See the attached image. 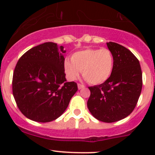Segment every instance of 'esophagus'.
Segmentation results:
<instances>
[{"label": "esophagus", "mask_w": 155, "mask_h": 155, "mask_svg": "<svg viewBox=\"0 0 155 155\" xmlns=\"http://www.w3.org/2000/svg\"><path fill=\"white\" fill-rule=\"evenodd\" d=\"M85 86L84 85H82V84H80V83H79L78 84V88L79 89H82V88H84V87H85Z\"/></svg>", "instance_id": "1"}]
</instances>
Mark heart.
<instances>
[{
  "instance_id": "heart-1",
  "label": "heart",
  "mask_w": 155,
  "mask_h": 155,
  "mask_svg": "<svg viewBox=\"0 0 155 155\" xmlns=\"http://www.w3.org/2000/svg\"><path fill=\"white\" fill-rule=\"evenodd\" d=\"M114 67V57L107 48H86L76 51L72 55L71 61H64V68L70 80H75L82 71V76L88 83L98 85L106 82Z\"/></svg>"
}]
</instances>
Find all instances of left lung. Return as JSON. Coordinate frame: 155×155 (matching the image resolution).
Wrapping results in <instances>:
<instances>
[{
	"mask_svg": "<svg viewBox=\"0 0 155 155\" xmlns=\"http://www.w3.org/2000/svg\"><path fill=\"white\" fill-rule=\"evenodd\" d=\"M107 44L113 54V70L104 83L88 87L87 106L95 118L112 123L126 118L135 109L143 87V73L140 61L129 49L113 42Z\"/></svg>",
	"mask_w": 155,
	"mask_h": 155,
	"instance_id": "1",
	"label": "left lung"
}]
</instances>
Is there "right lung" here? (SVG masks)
I'll return each instance as SVG.
<instances>
[{"instance_id": "right-lung-1", "label": "right lung", "mask_w": 155, "mask_h": 155, "mask_svg": "<svg viewBox=\"0 0 155 155\" xmlns=\"http://www.w3.org/2000/svg\"><path fill=\"white\" fill-rule=\"evenodd\" d=\"M64 46L48 42L26 51L12 76V94L21 113L32 121L49 122L64 113L77 84L65 78Z\"/></svg>"}]
</instances>
